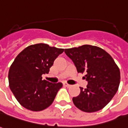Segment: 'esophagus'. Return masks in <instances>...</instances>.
<instances>
[{"label": "esophagus", "mask_w": 128, "mask_h": 128, "mask_svg": "<svg viewBox=\"0 0 128 128\" xmlns=\"http://www.w3.org/2000/svg\"><path fill=\"white\" fill-rule=\"evenodd\" d=\"M63 85H64L65 87H67V88H69V87H71V85H69V84H68L67 82H63Z\"/></svg>", "instance_id": "34e87169"}]
</instances>
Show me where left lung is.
Returning a JSON list of instances; mask_svg holds the SVG:
<instances>
[{
	"mask_svg": "<svg viewBox=\"0 0 128 128\" xmlns=\"http://www.w3.org/2000/svg\"><path fill=\"white\" fill-rule=\"evenodd\" d=\"M78 73H85L88 81L86 89L73 97L75 106L85 112L100 111L112 100L118 89L120 74L112 56L97 46L84 45L65 49Z\"/></svg>",
	"mask_w": 128,
	"mask_h": 128,
	"instance_id": "left-lung-1",
	"label": "left lung"
}]
</instances>
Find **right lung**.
I'll return each instance as SVG.
<instances>
[{"instance_id": "add662e5", "label": "right lung", "mask_w": 128, "mask_h": 128, "mask_svg": "<svg viewBox=\"0 0 128 128\" xmlns=\"http://www.w3.org/2000/svg\"><path fill=\"white\" fill-rule=\"evenodd\" d=\"M64 49L38 43L28 46L15 58L8 74L10 88L19 103L33 112L50 106L62 87V82L42 80Z\"/></svg>"}]
</instances>
